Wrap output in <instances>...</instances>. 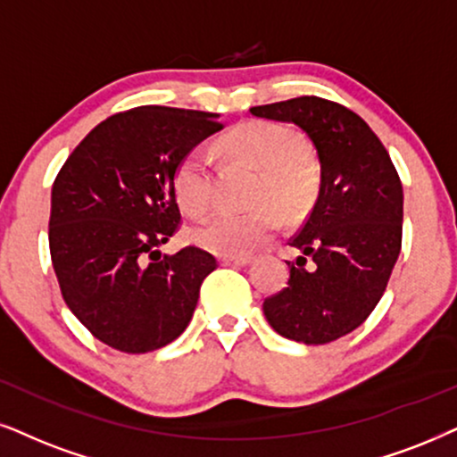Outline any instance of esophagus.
Listing matches in <instances>:
<instances>
[{
  "label": "esophagus",
  "mask_w": 457,
  "mask_h": 457,
  "mask_svg": "<svg viewBox=\"0 0 457 457\" xmlns=\"http://www.w3.org/2000/svg\"><path fill=\"white\" fill-rule=\"evenodd\" d=\"M219 262H221V265H236V268H242V265L251 263V257H221Z\"/></svg>",
  "instance_id": "34e87169"
}]
</instances>
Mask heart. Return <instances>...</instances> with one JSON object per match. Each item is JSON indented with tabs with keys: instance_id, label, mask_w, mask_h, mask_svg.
<instances>
[{
	"instance_id": "1",
	"label": "heart",
	"mask_w": 457,
	"mask_h": 457,
	"mask_svg": "<svg viewBox=\"0 0 457 457\" xmlns=\"http://www.w3.org/2000/svg\"><path fill=\"white\" fill-rule=\"evenodd\" d=\"M221 149L232 158L257 166L259 179L246 212L221 211L189 229V240L223 257H242L263 245L285 219H299L310 211L320 189V164L295 130L268 120L238 124L221 138ZM179 206L192 217L209 211L212 202V164L204 147L183 155L175 170Z\"/></svg>"
}]
</instances>
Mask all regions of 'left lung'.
Returning a JSON list of instances; mask_svg holds the SVG:
<instances>
[{"label":"left lung","instance_id":"left-lung-1","mask_svg":"<svg viewBox=\"0 0 457 457\" xmlns=\"http://www.w3.org/2000/svg\"><path fill=\"white\" fill-rule=\"evenodd\" d=\"M251 113L299 126L320 160L319 198L288 242L299 257L263 314L293 342H335L367 320L388 285L403 238L401 179L378 135L339 103L297 96Z\"/></svg>","mask_w":457,"mask_h":457}]
</instances>
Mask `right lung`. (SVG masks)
<instances>
[{"label": "right lung", "mask_w": 457, "mask_h": 457, "mask_svg": "<svg viewBox=\"0 0 457 457\" xmlns=\"http://www.w3.org/2000/svg\"><path fill=\"white\" fill-rule=\"evenodd\" d=\"M219 113L145 105L115 113L73 149L52 186L50 255L78 320L129 354L186 331L217 259L195 246L162 255L181 221L175 170L221 130Z\"/></svg>", "instance_id": "add662e5"}]
</instances>
